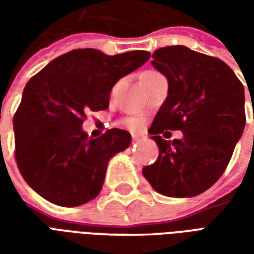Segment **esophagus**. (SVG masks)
Wrapping results in <instances>:
<instances>
[{"mask_svg":"<svg viewBox=\"0 0 254 254\" xmlns=\"http://www.w3.org/2000/svg\"><path fill=\"white\" fill-rule=\"evenodd\" d=\"M145 137L144 134H140V133H132V140L136 143V141H140V140H143Z\"/></svg>","mask_w":254,"mask_h":254,"instance_id":"1","label":"esophagus"}]
</instances>
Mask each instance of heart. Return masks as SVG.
I'll list each match as a JSON object with an SVG mask.
<instances>
[{
  "mask_svg": "<svg viewBox=\"0 0 254 254\" xmlns=\"http://www.w3.org/2000/svg\"><path fill=\"white\" fill-rule=\"evenodd\" d=\"M129 125L132 127H137L138 125H140V121L136 120V118H133V120H129Z\"/></svg>",
  "mask_w": 254,
  "mask_h": 254,
  "instance_id": "obj_1",
  "label": "heart"
}]
</instances>
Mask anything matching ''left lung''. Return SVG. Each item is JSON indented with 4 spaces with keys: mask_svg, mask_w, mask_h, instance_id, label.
<instances>
[{
    "mask_svg": "<svg viewBox=\"0 0 254 254\" xmlns=\"http://www.w3.org/2000/svg\"><path fill=\"white\" fill-rule=\"evenodd\" d=\"M151 64L169 91L148 130L159 156L143 176L163 196L194 197L220 178L244 133V85L222 60L187 46L160 47ZM166 128L181 130L183 138L162 139Z\"/></svg>",
    "mask_w": 254,
    "mask_h": 254,
    "instance_id": "8db88e82",
    "label": "left lung"
}]
</instances>
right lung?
<instances>
[{"label": "right lung", "instance_id": "right-lung-1", "mask_svg": "<svg viewBox=\"0 0 254 254\" xmlns=\"http://www.w3.org/2000/svg\"><path fill=\"white\" fill-rule=\"evenodd\" d=\"M151 57L134 50L107 56L77 49L49 63L25 85L13 117L16 162L25 182L47 201L77 207L99 194L109 160L130 145V133L110 129L88 137V110H106L114 84Z\"/></svg>", "mask_w": 254, "mask_h": 254}]
</instances>
